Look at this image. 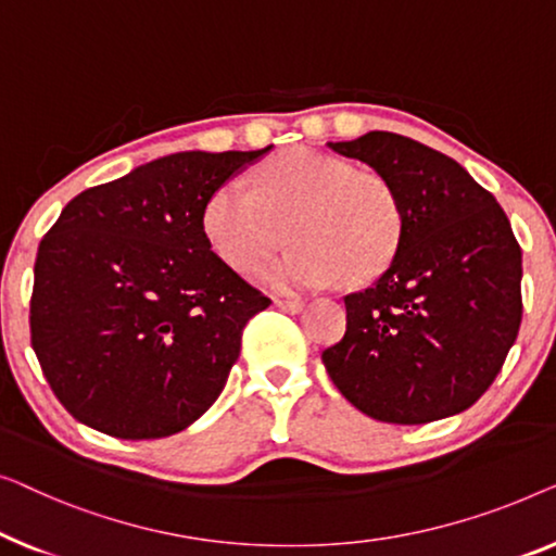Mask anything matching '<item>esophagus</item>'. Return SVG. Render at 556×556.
<instances>
[{
	"instance_id": "34e87169",
	"label": "esophagus",
	"mask_w": 556,
	"mask_h": 556,
	"mask_svg": "<svg viewBox=\"0 0 556 556\" xmlns=\"http://www.w3.org/2000/svg\"><path fill=\"white\" fill-rule=\"evenodd\" d=\"M275 304H277L279 309L289 312V315H296V312H300V309L304 307L302 300H275Z\"/></svg>"
}]
</instances>
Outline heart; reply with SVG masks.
<instances>
[{
    "instance_id": "1",
    "label": "heart",
    "mask_w": 556,
    "mask_h": 556,
    "mask_svg": "<svg viewBox=\"0 0 556 556\" xmlns=\"http://www.w3.org/2000/svg\"><path fill=\"white\" fill-rule=\"evenodd\" d=\"M201 224L218 260L237 271L275 252L285 229L294 247L256 277L296 292L334 277L357 285L378 275L395 252L403 216L382 176L338 155L289 148L256 170L254 191L237 181L211 191Z\"/></svg>"
}]
</instances>
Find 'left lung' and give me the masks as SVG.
Returning <instances> with one entry per match:
<instances>
[{
	"instance_id": "1",
	"label": "left lung",
	"mask_w": 556,
	"mask_h": 556,
	"mask_svg": "<svg viewBox=\"0 0 556 556\" xmlns=\"http://www.w3.org/2000/svg\"><path fill=\"white\" fill-rule=\"evenodd\" d=\"M386 178L401 239L386 271L345 296L348 330L323 363L357 410L420 426L471 408L521 325V247L464 166L418 140L370 130L327 143Z\"/></svg>"
}]
</instances>
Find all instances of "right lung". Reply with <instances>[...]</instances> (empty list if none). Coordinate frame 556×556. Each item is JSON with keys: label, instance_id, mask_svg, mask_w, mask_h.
Returning a JSON list of instances; mask_svg holds the SVG:
<instances>
[{"label": "right lung", "instance_id": "right-lung-1", "mask_svg": "<svg viewBox=\"0 0 556 556\" xmlns=\"http://www.w3.org/2000/svg\"><path fill=\"white\" fill-rule=\"evenodd\" d=\"M262 151H184L92 186L37 249L33 348L67 413L100 433L166 438L206 413L269 296L211 252V191Z\"/></svg>", "mask_w": 556, "mask_h": 556}]
</instances>
